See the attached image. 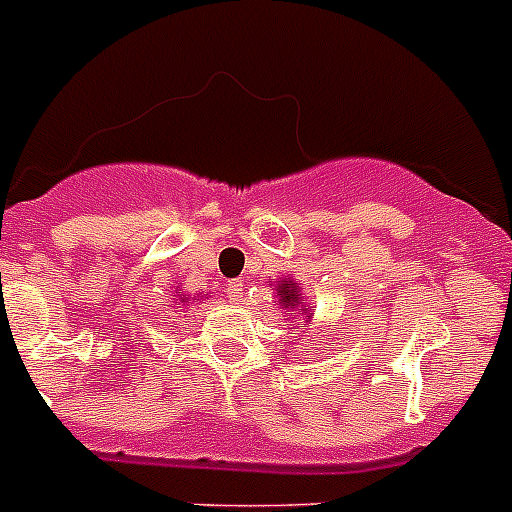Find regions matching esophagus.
Wrapping results in <instances>:
<instances>
[{
    "mask_svg": "<svg viewBox=\"0 0 512 512\" xmlns=\"http://www.w3.org/2000/svg\"><path fill=\"white\" fill-rule=\"evenodd\" d=\"M226 292H228V297L239 302V299L244 297V281H242V278H234V281H228Z\"/></svg>",
    "mask_w": 512,
    "mask_h": 512,
    "instance_id": "obj_1",
    "label": "esophagus"
}]
</instances>
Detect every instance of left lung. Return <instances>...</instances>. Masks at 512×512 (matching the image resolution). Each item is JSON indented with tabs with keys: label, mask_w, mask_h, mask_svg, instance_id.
I'll list each match as a JSON object with an SVG mask.
<instances>
[{
	"label": "left lung",
	"mask_w": 512,
	"mask_h": 512,
	"mask_svg": "<svg viewBox=\"0 0 512 512\" xmlns=\"http://www.w3.org/2000/svg\"><path fill=\"white\" fill-rule=\"evenodd\" d=\"M276 292L281 294V302H284V305H299V294H297V289H294L292 281H284V284H278Z\"/></svg>",
	"instance_id": "left-lung-1"
}]
</instances>
